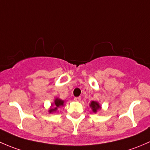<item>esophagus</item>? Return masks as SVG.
Segmentation results:
<instances>
[{
  "label": "esophagus",
  "mask_w": 150,
  "mask_h": 150,
  "mask_svg": "<svg viewBox=\"0 0 150 150\" xmlns=\"http://www.w3.org/2000/svg\"><path fill=\"white\" fill-rule=\"evenodd\" d=\"M81 97H78V98H75L74 100V101H76V102H79L80 100H81Z\"/></svg>",
  "instance_id": "1"
}]
</instances>
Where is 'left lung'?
I'll return each mask as SVG.
<instances>
[{
    "label": "left lung",
    "instance_id": "8db88e82",
    "mask_svg": "<svg viewBox=\"0 0 150 150\" xmlns=\"http://www.w3.org/2000/svg\"><path fill=\"white\" fill-rule=\"evenodd\" d=\"M89 107L92 109V112H95V113H96L99 110L101 109V105H100V103L97 101H93V100L89 103Z\"/></svg>",
    "mask_w": 150,
    "mask_h": 150
}]
</instances>
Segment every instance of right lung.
Instances as JSON below:
<instances>
[{
  "label": "right lung",
  "instance_id": "obj_1",
  "mask_svg": "<svg viewBox=\"0 0 150 150\" xmlns=\"http://www.w3.org/2000/svg\"><path fill=\"white\" fill-rule=\"evenodd\" d=\"M64 100H61L59 98H55L54 100L53 103H51V106L50 107V108L48 110L49 113H53L58 111V109L61 106L64 105Z\"/></svg>",
  "mask_w": 150,
  "mask_h": 150
}]
</instances>
